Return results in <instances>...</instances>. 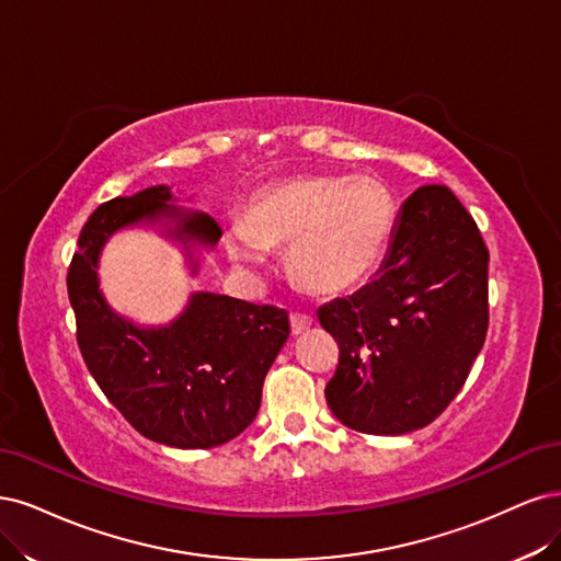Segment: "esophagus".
<instances>
[{
  "mask_svg": "<svg viewBox=\"0 0 561 561\" xmlns=\"http://www.w3.org/2000/svg\"><path fill=\"white\" fill-rule=\"evenodd\" d=\"M312 327V317L310 314H300V312H291V333L300 335L307 329Z\"/></svg>",
  "mask_w": 561,
  "mask_h": 561,
  "instance_id": "obj_1",
  "label": "esophagus"
}]
</instances>
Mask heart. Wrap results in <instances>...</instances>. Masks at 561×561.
Listing matches in <instances>:
<instances>
[{
  "label": "heart",
  "mask_w": 561,
  "mask_h": 561,
  "mask_svg": "<svg viewBox=\"0 0 561 561\" xmlns=\"http://www.w3.org/2000/svg\"><path fill=\"white\" fill-rule=\"evenodd\" d=\"M396 219L391 191L375 176L307 174L251 197L228 230V256L254 270L265 249L288 247V275L305 291L337 296L382 261Z\"/></svg>",
  "instance_id": "1"
}]
</instances>
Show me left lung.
Wrapping results in <instances>:
<instances>
[{"instance_id":"left-lung-1","label":"left lung","mask_w":561,"mask_h":561,"mask_svg":"<svg viewBox=\"0 0 561 561\" xmlns=\"http://www.w3.org/2000/svg\"><path fill=\"white\" fill-rule=\"evenodd\" d=\"M490 251L447 186L401 207L377 277L319 310L340 347L327 385L335 417L370 436L431 424L463 387L490 327Z\"/></svg>"}]
</instances>
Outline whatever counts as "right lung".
Segmentation results:
<instances>
[{
	"mask_svg": "<svg viewBox=\"0 0 561 561\" xmlns=\"http://www.w3.org/2000/svg\"><path fill=\"white\" fill-rule=\"evenodd\" d=\"M168 186L102 203L79 234L67 273L77 342L110 403L144 438L179 449L224 445L254 422L263 379L288 337V314L219 294H193L162 329H137L114 314L98 284V259L118 228L172 219L182 242L214 247L221 228L203 211H182Z\"/></svg>",
	"mask_w": 561,
	"mask_h": 561,
	"instance_id": "1",
	"label": "right lung"
}]
</instances>
